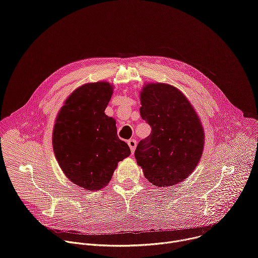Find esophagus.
I'll list each match as a JSON object with an SVG mask.
<instances>
[{
  "label": "esophagus",
  "instance_id": "esophagus-1",
  "mask_svg": "<svg viewBox=\"0 0 258 258\" xmlns=\"http://www.w3.org/2000/svg\"><path fill=\"white\" fill-rule=\"evenodd\" d=\"M127 144H128V146H130L132 153H134V152H135V149H136V147H137V141L134 140V139H133V140H128V141H127Z\"/></svg>",
  "mask_w": 258,
  "mask_h": 258
}]
</instances>
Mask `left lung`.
Listing matches in <instances>:
<instances>
[{"label": "left lung", "mask_w": 258, "mask_h": 258, "mask_svg": "<svg viewBox=\"0 0 258 258\" xmlns=\"http://www.w3.org/2000/svg\"><path fill=\"white\" fill-rule=\"evenodd\" d=\"M141 117L151 134L135 151L144 175L159 188L187 178L198 164L204 146L199 117L183 94L166 84H148L141 92Z\"/></svg>", "instance_id": "1"}]
</instances>
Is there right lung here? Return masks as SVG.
<instances>
[{"mask_svg": "<svg viewBox=\"0 0 258 258\" xmlns=\"http://www.w3.org/2000/svg\"><path fill=\"white\" fill-rule=\"evenodd\" d=\"M112 93L106 82L80 87L65 101L54 126L53 149L61 169L88 191L107 186L117 163L131 154L115 120L104 113Z\"/></svg>", "mask_w": 258, "mask_h": 258, "instance_id": "right-lung-1", "label": "right lung"}]
</instances>
